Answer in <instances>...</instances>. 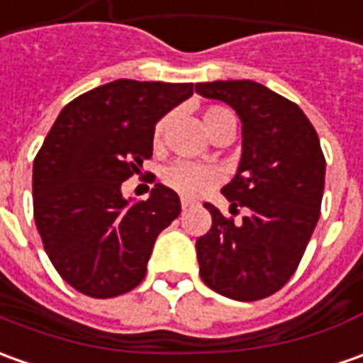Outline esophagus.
<instances>
[{
    "label": "esophagus",
    "instance_id": "esophagus-1",
    "mask_svg": "<svg viewBox=\"0 0 363 363\" xmlns=\"http://www.w3.org/2000/svg\"><path fill=\"white\" fill-rule=\"evenodd\" d=\"M192 204H194V202H192V201H189V199H182V201H181V206H182V211H186V208H191Z\"/></svg>",
    "mask_w": 363,
    "mask_h": 363
}]
</instances>
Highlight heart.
<instances>
[{
	"label": "heart",
	"mask_w": 363,
	"mask_h": 363,
	"mask_svg": "<svg viewBox=\"0 0 363 363\" xmlns=\"http://www.w3.org/2000/svg\"><path fill=\"white\" fill-rule=\"evenodd\" d=\"M224 115H230V113L223 107H208L204 111L202 121H204L206 130L211 129L216 121L223 119ZM167 125H169V117H162L157 123L155 135H152L157 145L161 143ZM162 182H164V186H169L171 191L181 194L184 199H199L220 182V171L213 164H204V162L174 161L162 169Z\"/></svg>",
	"instance_id": "1"
}]
</instances>
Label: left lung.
Masks as SVG:
<instances>
[{"mask_svg":"<svg viewBox=\"0 0 363 363\" xmlns=\"http://www.w3.org/2000/svg\"><path fill=\"white\" fill-rule=\"evenodd\" d=\"M194 89L240 117L242 157L223 194L233 208L250 211L234 224L204 204L213 226L196 240L201 278L226 298L262 300L294 274L320 218L326 177L320 139L304 111L260 83L213 81Z\"/></svg>","mask_w":363,"mask_h":363,"instance_id":"obj_1","label":"left lung"}]
</instances>
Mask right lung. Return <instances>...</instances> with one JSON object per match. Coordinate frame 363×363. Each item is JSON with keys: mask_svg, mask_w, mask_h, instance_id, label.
<instances>
[{"mask_svg": "<svg viewBox=\"0 0 363 363\" xmlns=\"http://www.w3.org/2000/svg\"><path fill=\"white\" fill-rule=\"evenodd\" d=\"M192 95V83L117 79L73 99L33 161V216L59 276L91 298L143 282L157 236L181 214L161 182L147 201L121 184L152 157L155 125Z\"/></svg>", "mask_w": 363, "mask_h": 363, "instance_id": "1", "label": "right lung"}]
</instances>
